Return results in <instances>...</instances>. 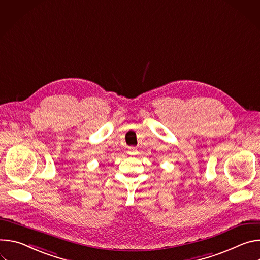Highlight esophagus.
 <instances>
[{
    "instance_id": "34e87169",
    "label": "esophagus",
    "mask_w": 260,
    "mask_h": 260,
    "mask_svg": "<svg viewBox=\"0 0 260 260\" xmlns=\"http://www.w3.org/2000/svg\"><path fill=\"white\" fill-rule=\"evenodd\" d=\"M128 154H130V155L136 154V148L135 147H129L128 148Z\"/></svg>"
}]
</instances>
